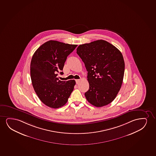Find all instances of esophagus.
I'll return each mask as SVG.
<instances>
[{
  "instance_id": "1",
  "label": "esophagus",
  "mask_w": 156,
  "mask_h": 156,
  "mask_svg": "<svg viewBox=\"0 0 156 156\" xmlns=\"http://www.w3.org/2000/svg\"><path fill=\"white\" fill-rule=\"evenodd\" d=\"M80 80V79H76V83H78Z\"/></svg>"
}]
</instances>
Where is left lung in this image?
<instances>
[{
  "label": "left lung",
  "instance_id": "left-lung-1",
  "mask_svg": "<svg viewBox=\"0 0 156 156\" xmlns=\"http://www.w3.org/2000/svg\"><path fill=\"white\" fill-rule=\"evenodd\" d=\"M77 53L84 62L89 82L85 96L96 107L107 105L115 98L121 87L125 63L121 52L106 41L81 44Z\"/></svg>",
  "mask_w": 156,
  "mask_h": 156
}]
</instances>
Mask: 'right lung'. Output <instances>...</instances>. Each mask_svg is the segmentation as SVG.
<instances>
[{
  "instance_id": "obj_1",
  "label": "right lung",
  "mask_w": 156,
  "mask_h": 156,
  "mask_svg": "<svg viewBox=\"0 0 156 156\" xmlns=\"http://www.w3.org/2000/svg\"><path fill=\"white\" fill-rule=\"evenodd\" d=\"M77 45L50 40L41 45L31 60L30 73L33 87L39 99L53 108L67 103L76 84L75 80L61 81L58 73L62 70L67 57Z\"/></svg>"
}]
</instances>
